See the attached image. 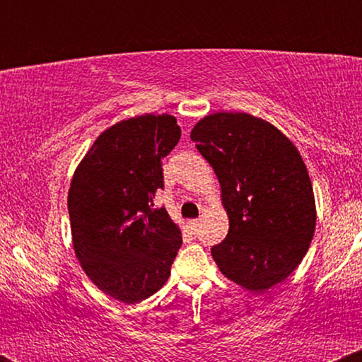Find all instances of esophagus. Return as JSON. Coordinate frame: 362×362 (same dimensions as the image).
Here are the masks:
<instances>
[{"label":"esophagus","mask_w":362,"mask_h":362,"mask_svg":"<svg viewBox=\"0 0 362 362\" xmlns=\"http://www.w3.org/2000/svg\"><path fill=\"white\" fill-rule=\"evenodd\" d=\"M189 226H190V230L194 231V233H197L199 226H201V221H199V219H192V221H189Z\"/></svg>","instance_id":"obj_1"}]
</instances>
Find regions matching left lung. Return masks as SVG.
Wrapping results in <instances>:
<instances>
[{
    "instance_id": "obj_1",
    "label": "left lung",
    "mask_w": 362,
    "mask_h": 362,
    "mask_svg": "<svg viewBox=\"0 0 362 362\" xmlns=\"http://www.w3.org/2000/svg\"><path fill=\"white\" fill-rule=\"evenodd\" d=\"M221 184L230 230L211 248L228 279L264 293L300 265L315 233V197L300 153L265 120L218 112L190 132Z\"/></svg>"
}]
</instances>
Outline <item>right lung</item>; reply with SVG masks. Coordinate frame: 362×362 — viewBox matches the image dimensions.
I'll list each match as a JSON object with an SVG mask.
<instances>
[{"label":"right lung","mask_w":362,"mask_h":362,"mask_svg":"<svg viewBox=\"0 0 362 362\" xmlns=\"http://www.w3.org/2000/svg\"><path fill=\"white\" fill-rule=\"evenodd\" d=\"M172 115H139L98 136L74 172L68 195L73 245L83 271L98 289L134 305L170 276L182 235L165 207L161 160L177 146Z\"/></svg>","instance_id":"add662e5"}]
</instances>
